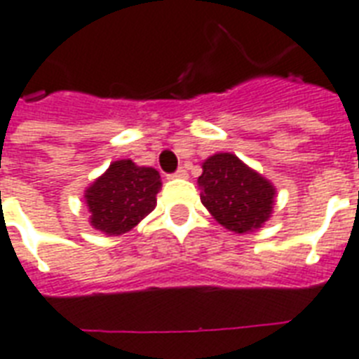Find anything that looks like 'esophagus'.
I'll return each mask as SVG.
<instances>
[{
	"instance_id": "1",
	"label": "esophagus",
	"mask_w": 359,
	"mask_h": 359,
	"mask_svg": "<svg viewBox=\"0 0 359 359\" xmlns=\"http://www.w3.org/2000/svg\"><path fill=\"white\" fill-rule=\"evenodd\" d=\"M171 177H177V179H186V177H188V171H186L184 168H179L173 175H171Z\"/></svg>"
}]
</instances>
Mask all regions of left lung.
Masks as SVG:
<instances>
[{"label": "left lung", "mask_w": 359, "mask_h": 359, "mask_svg": "<svg viewBox=\"0 0 359 359\" xmlns=\"http://www.w3.org/2000/svg\"><path fill=\"white\" fill-rule=\"evenodd\" d=\"M198 184L201 203L216 222L235 233L262 228L273 212L275 186L229 152L203 161Z\"/></svg>", "instance_id": "8db88e82"}]
</instances>
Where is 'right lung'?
<instances>
[{
    "label": "right lung",
    "mask_w": 359,
    "mask_h": 359,
    "mask_svg": "<svg viewBox=\"0 0 359 359\" xmlns=\"http://www.w3.org/2000/svg\"><path fill=\"white\" fill-rule=\"evenodd\" d=\"M160 173L139 168L131 160L113 161L86 190L90 224L105 235H122L135 228L156 207Z\"/></svg>",
    "instance_id": "add662e5"
}]
</instances>
